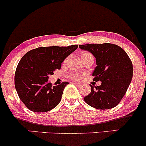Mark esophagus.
<instances>
[{
  "mask_svg": "<svg viewBox=\"0 0 146 146\" xmlns=\"http://www.w3.org/2000/svg\"><path fill=\"white\" fill-rule=\"evenodd\" d=\"M73 84H74L75 86H81V84H79V83H76V82H74Z\"/></svg>",
  "mask_w": 146,
  "mask_h": 146,
  "instance_id": "esophagus-1",
  "label": "esophagus"
}]
</instances>
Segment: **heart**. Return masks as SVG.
<instances>
[{
    "label": "heart",
    "instance_id": "obj_1",
    "mask_svg": "<svg viewBox=\"0 0 146 146\" xmlns=\"http://www.w3.org/2000/svg\"><path fill=\"white\" fill-rule=\"evenodd\" d=\"M88 55H91V54H90L89 52H82L81 54V58H83V57L86 56ZM67 62V59H65L64 60V63H65ZM70 78H72L74 80H76V81H78V80H81L82 78V75L81 74H75V73H72L70 75Z\"/></svg>",
    "mask_w": 146,
    "mask_h": 146
}]
</instances>
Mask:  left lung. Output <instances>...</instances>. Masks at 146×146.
<instances>
[{"instance_id":"left-lung-1","label":"left lung","mask_w":146,"mask_h":146,"mask_svg":"<svg viewBox=\"0 0 146 146\" xmlns=\"http://www.w3.org/2000/svg\"><path fill=\"white\" fill-rule=\"evenodd\" d=\"M96 58V67L92 73L94 81H101L100 86H91V92L84 101L99 110L117 106L130 86L133 67L128 55L121 47L111 43L80 45Z\"/></svg>"}]
</instances>
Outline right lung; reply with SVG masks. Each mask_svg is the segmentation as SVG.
Instances as JSON below:
<instances>
[{
  "instance_id": "right-lung-1",
  "label": "right lung",
  "mask_w": 146,
  "mask_h": 146,
  "mask_svg": "<svg viewBox=\"0 0 146 146\" xmlns=\"http://www.w3.org/2000/svg\"><path fill=\"white\" fill-rule=\"evenodd\" d=\"M77 47L78 45L38 47L22 57L16 70L14 84L19 98L29 110L45 112L59 104L69 83L52 86L48 83L49 76L60 70L63 60Z\"/></svg>"
}]
</instances>
